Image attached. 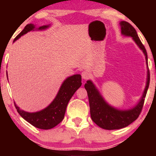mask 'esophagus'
I'll return each instance as SVG.
<instances>
[{
    "mask_svg": "<svg viewBox=\"0 0 156 156\" xmlns=\"http://www.w3.org/2000/svg\"><path fill=\"white\" fill-rule=\"evenodd\" d=\"M82 78L84 79V80H86V79H87L89 76V72L87 71H84L82 73Z\"/></svg>",
    "mask_w": 156,
    "mask_h": 156,
    "instance_id": "obj_1",
    "label": "esophagus"
}]
</instances>
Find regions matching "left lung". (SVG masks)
<instances>
[{"instance_id": "8db88e82", "label": "left lung", "mask_w": 156, "mask_h": 156, "mask_svg": "<svg viewBox=\"0 0 156 156\" xmlns=\"http://www.w3.org/2000/svg\"><path fill=\"white\" fill-rule=\"evenodd\" d=\"M120 25L121 33L126 36H131L133 37L136 43L141 49L144 55H146V63L148 64V55H147L146 50L140 41V38L138 37L136 29L129 23L126 21H121ZM147 76L148 77H147L146 89L139 103L134 108L126 111L116 109L108 105L100 95L93 83L90 80L87 81V84H84V87L88 94L91 118L94 122L104 129L114 130L126 127L136 121L142 111L145 98L149 87V83H150L149 70H148Z\"/></svg>"}]
</instances>
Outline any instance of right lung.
<instances>
[{"mask_svg":"<svg viewBox=\"0 0 156 156\" xmlns=\"http://www.w3.org/2000/svg\"><path fill=\"white\" fill-rule=\"evenodd\" d=\"M48 25H43L38 29L44 30L48 28ZM34 28L35 25L33 24H27L20 34L16 36L14 41L27 32L33 30ZM81 85L82 76L80 74H74L68 77L62 84L57 97L52 103L40 112L28 113L21 110L18 106H16V104L15 106L18 114L31 125L40 129L47 130L52 129L63 120L68 102Z\"/></svg>","mask_w":156,"mask_h":156,"instance_id":"right-lung-1","label":"right lung"}]
</instances>
